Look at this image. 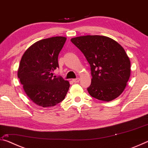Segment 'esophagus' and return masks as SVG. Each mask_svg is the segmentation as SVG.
Instances as JSON below:
<instances>
[{
  "label": "esophagus",
  "instance_id": "34e87169",
  "mask_svg": "<svg viewBox=\"0 0 148 148\" xmlns=\"http://www.w3.org/2000/svg\"><path fill=\"white\" fill-rule=\"evenodd\" d=\"M72 82H74V83H77V82H79V78H78V77H77V78L73 79H72Z\"/></svg>",
  "mask_w": 148,
  "mask_h": 148
}]
</instances>
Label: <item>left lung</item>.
I'll return each instance as SVG.
<instances>
[{
	"label": "left lung",
	"mask_w": 148,
	"mask_h": 148,
	"mask_svg": "<svg viewBox=\"0 0 148 148\" xmlns=\"http://www.w3.org/2000/svg\"><path fill=\"white\" fill-rule=\"evenodd\" d=\"M71 40L90 64L89 95L106 102L118 97L131 74V62L123 47L113 39L99 35L78 36Z\"/></svg>",
	"instance_id": "left-lung-1"
}]
</instances>
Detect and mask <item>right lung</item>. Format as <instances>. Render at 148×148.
Returning a JSON list of instances; mask_svg holds the SVG:
<instances>
[{"mask_svg": "<svg viewBox=\"0 0 148 148\" xmlns=\"http://www.w3.org/2000/svg\"><path fill=\"white\" fill-rule=\"evenodd\" d=\"M66 40L63 36L41 40L22 56L17 76L27 96L38 106H56L69 91V82L53 73L59 68L58 56Z\"/></svg>", "mask_w": 148, "mask_h": 148, "instance_id": "obj_1", "label": "right lung"}]
</instances>
